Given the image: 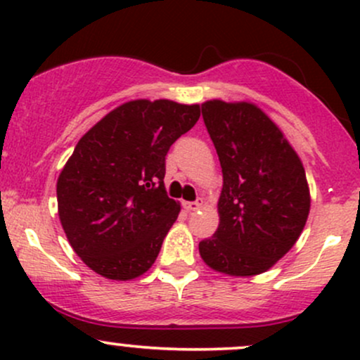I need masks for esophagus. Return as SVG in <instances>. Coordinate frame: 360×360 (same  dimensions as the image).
Masks as SVG:
<instances>
[{"label": "esophagus", "instance_id": "1", "mask_svg": "<svg viewBox=\"0 0 360 360\" xmlns=\"http://www.w3.org/2000/svg\"><path fill=\"white\" fill-rule=\"evenodd\" d=\"M201 201H184L183 203V207L186 208L188 212H195V210H198V208H201Z\"/></svg>", "mask_w": 360, "mask_h": 360}]
</instances>
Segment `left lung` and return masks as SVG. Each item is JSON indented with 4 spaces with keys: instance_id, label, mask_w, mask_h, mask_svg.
<instances>
[{
    "instance_id": "8db88e82",
    "label": "left lung",
    "mask_w": 360,
    "mask_h": 360,
    "mask_svg": "<svg viewBox=\"0 0 360 360\" xmlns=\"http://www.w3.org/2000/svg\"><path fill=\"white\" fill-rule=\"evenodd\" d=\"M201 112L224 186L219 227L200 243V256L229 276L264 274L290 251L307 222L311 195L304 165L282 129L252 102L212 98Z\"/></svg>"
}]
</instances>
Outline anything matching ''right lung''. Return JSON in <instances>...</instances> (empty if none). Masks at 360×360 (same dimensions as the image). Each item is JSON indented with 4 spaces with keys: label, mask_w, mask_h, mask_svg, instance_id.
I'll return each instance as SVG.
<instances>
[{
    "label": "right lung",
    "mask_w": 360,
    "mask_h": 360,
    "mask_svg": "<svg viewBox=\"0 0 360 360\" xmlns=\"http://www.w3.org/2000/svg\"><path fill=\"white\" fill-rule=\"evenodd\" d=\"M198 117V104L135 98L78 140L58 177V215L90 270L126 282L155 263L181 212L165 193V155Z\"/></svg>",
    "instance_id": "right-lung-1"
}]
</instances>
